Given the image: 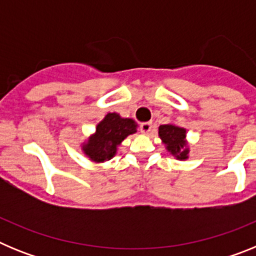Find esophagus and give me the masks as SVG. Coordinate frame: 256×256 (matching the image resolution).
I'll return each mask as SVG.
<instances>
[{"instance_id": "obj_1", "label": "esophagus", "mask_w": 256, "mask_h": 256, "mask_svg": "<svg viewBox=\"0 0 256 256\" xmlns=\"http://www.w3.org/2000/svg\"><path fill=\"white\" fill-rule=\"evenodd\" d=\"M140 130H141V132L144 133V134H148V133L151 132V130H152V123H151V122L142 123L141 126H140Z\"/></svg>"}]
</instances>
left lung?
Segmentation results:
<instances>
[{
  "label": "left lung",
  "instance_id": "1",
  "mask_svg": "<svg viewBox=\"0 0 256 256\" xmlns=\"http://www.w3.org/2000/svg\"><path fill=\"white\" fill-rule=\"evenodd\" d=\"M187 130L174 123L159 126V137L166 151L177 160H187L190 158V146L186 138Z\"/></svg>",
  "mask_w": 256,
  "mask_h": 256
}]
</instances>
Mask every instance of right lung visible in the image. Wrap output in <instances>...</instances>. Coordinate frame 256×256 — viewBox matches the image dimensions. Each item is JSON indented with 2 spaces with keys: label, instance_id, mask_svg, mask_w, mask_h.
I'll return each instance as SVG.
<instances>
[{
  "label": "right lung",
  "instance_id": "1",
  "mask_svg": "<svg viewBox=\"0 0 256 256\" xmlns=\"http://www.w3.org/2000/svg\"><path fill=\"white\" fill-rule=\"evenodd\" d=\"M138 124L130 118H122L118 112H108L96 126V130L82 142L83 154L94 164L112 160L118 148L130 134L137 132Z\"/></svg>",
  "mask_w": 256,
  "mask_h": 256
}]
</instances>
